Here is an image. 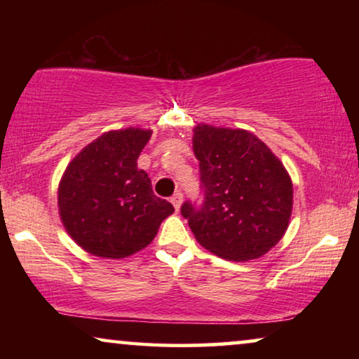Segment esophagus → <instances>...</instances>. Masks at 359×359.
Masks as SVG:
<instances>
[{
    "instance_id": "34e87169",
    "label": "esophagus",
    "mask_w": 359,
    "mask_h": 359,
    "mask_svg": "<svg viewBox=\"0 0 359 359\" xmlns=\"http://www.w3.org/2000/svg\"><path fill=\"white\" fill-rule=\"evenodd\" d=\"M170 201H171V204L175 205V209H176V210H180V208H181V203H183V194H181L180 191H178V193L171 196V199H170Z\"/></svg>"
}]
</instances>
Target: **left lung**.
Segmentation results:
<instances>
[{
  "label": "left lung",
  "mask_w": 359,
  "mask_h": 359,
  "mask_svg": "<svg viewBox=\"0 0 359 359\" xmlns=\"http://www.w3.org/2000/svg\"><path fill=\"white\" fill-rule=\"evenodd\" d=\"M203 204L181 205L205 250L232 262L263 257L287 230L292 181L276 155L243 129L194 127Z\"/></svg>",
  "instance_id": "1"
}]
</instances>
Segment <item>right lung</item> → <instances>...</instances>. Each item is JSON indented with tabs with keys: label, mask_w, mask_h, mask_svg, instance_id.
Segmentation results:
<instances>
[{
	"label": "right lung",
	"mask_w": 359,
	"mask_h": 359,
	"mask_svg": "<svg viewBox=\"0 0 359 359\" xmlns=\"http://www.w3.org/2000/svg\"><path fill=\"white\" fill-rule=\"evenodd\" d=\"M151 130H111L88 144L58 184V212L63 227L88 253L126 258L145 248L160 224L175 212L156 198L151 181L137 168V158Z\"/></svg>",
	"instance_id": "add662e5"
}]
</instances>
